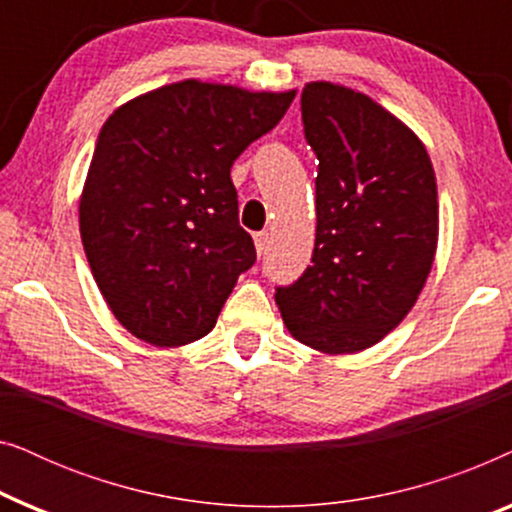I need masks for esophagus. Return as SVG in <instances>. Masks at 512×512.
Masks as SVG:
<instances>
[{
    "mask_svg": "<svg viewBox=\"0 0 512 512\" xmlns=\"http://www.w3.org/2000/svg\"><path fill=\"white\" fill-rule=\"evenodd\" d=\"M254 242H256L258 256H263L265 251L270 249V235H268V233H256V235H254Z\"/></svg>",
    "mask_w": 512,
    "mask_h": 512,
    "instance_id": "obj_1",
    "label": "esophagus"
}]
</instances>
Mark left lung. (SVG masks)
Here are the masks:
<instances>
[{
  "label": "left lung",
  "instance_id": "obj_1",
  "mask_svg": "<svg viewBox=\"0 0 512 512\" xmlns=\"http://www.w3.org/2000/svg\"><path fill=\"white\" fill-rule=\"evenodd\" d=\"M317 153L312 265L275 300L289 333L324 354L373 347L405 319L438 247L436 172L415 132L373 97L310 81L300 97Z\"/></svg>",
  "mask_w": 512,
  "mask_h": 512
}]
</instances>
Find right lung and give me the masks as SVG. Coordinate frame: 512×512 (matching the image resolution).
Here are the masks:
<instances>
[{"label":"right lung","instance_id":"obj_1","mask_svg":"<svg viewBox=\"0 0 512 512\" xmlns=\"http://www.w3.org/2000/svg\"><path fill=\"white\" fill-rule=\"evenodd\" d=\"M293 97L186 79L121 104L102 125L79 228L100 293L135 338L179 347L214 328L256 261L230 167Z\"/></svg>","mask_w":512,"mask_h":512}]
</instances>
